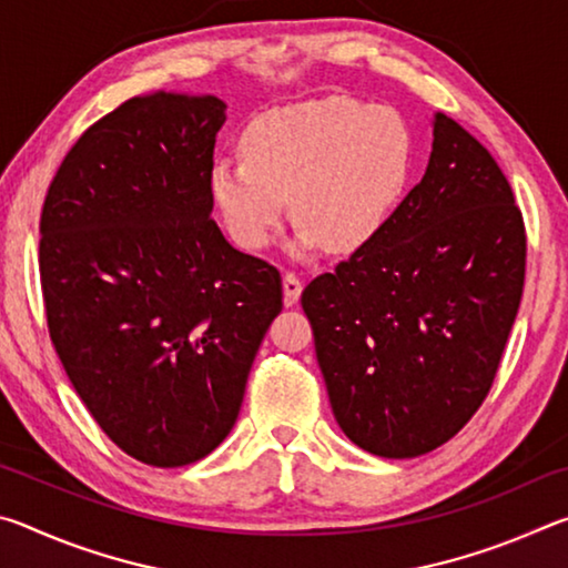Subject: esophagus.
Segmentation results:
<instances>
[{
  "instance_id": "obj_1",
  "label": "esophagus",
  "mask_w": 568,
  "mask_h": 568,
  "mask_svg": "<svg viewBox=\"0 0 568 568\" xmlns=\"http://www.w3.org/2000/svg\"><path fill=\"white\" fill-rule=\"evenodd\" d=\"M283 291H285V303L293 305V303L297 301V297H301V293H303L301 275L293 273V271H287V273L283 275Z\"/></svg>"
}]
</instances>
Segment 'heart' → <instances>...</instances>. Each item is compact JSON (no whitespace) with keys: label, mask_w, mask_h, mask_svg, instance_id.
I'll return each mask as SVG.
<instances>
[{"label":"heart","mask_w":568,"mask_h":568,"mask_svg":"<svg viewBox=\"0 0 568 568\" xmlns=\"http://www.w3.org/2000/svg\"><path fill=\"white\" fill-rule=\"evenodd\" d=\"M243 158L217 160L210 172L215 207L240 247L271 245L293 200L301 247L325 240L353 253L398 207L413 138L396 110L328 98L257 118L243 134Z\"/></svg>","instance_id":"obj_1"}]
</instances>
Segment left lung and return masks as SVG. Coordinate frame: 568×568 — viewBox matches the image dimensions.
Masks as SVG:
<instances>
[{
  "instance_id": "8db88e82",
  "label": "left lung",
  "mask_w": 568,
  "mask_h": 568,
  "mask_svg": "<svg viewBox=\"0 0 568 568\" xmlns=\"http://www.w3.org/2000/svg\"><path fill=\"white\" fill-rule=\"evenodd\" d=\"M524 275L511 185L474 134L436 112L426 175L301 297L343 434L383 458L454 438L494 386Z\"/></svg>"
}]
</instances>
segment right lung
I'll use <instances>...</instances> for the list:
<instances>
[{"mask_svg":"<svg viewBox=\"0 0 568 568\" xmlns=\"http://www.w3.org/2000/svg\"><path fill=\"white\" fill-rule=\"evenodd\" d=\"M225 102L155 92L82 132L47 190L40 281L67 378L114 446L175 468L223 444L283 311L277 267L213 213Z\"/></svg>","mask_w":568,"mask_h":568,"instance_id":"add662e5","label":"right lung"}]
</instances>
